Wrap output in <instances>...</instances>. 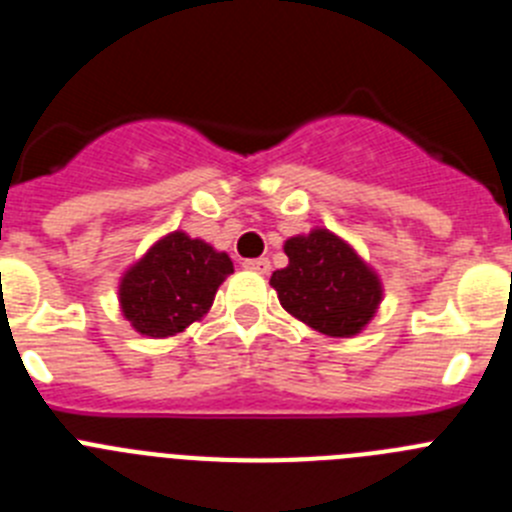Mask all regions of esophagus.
<instances>
[{
	"label": "esophagus",
	"mask_w": 512,
	"mask_h": 512,
	"mask_svg": "<svg viewBox=\"0 0 512 512\" xmlns=\"http://www.w3.org/2000/svg\"><path fill=\"white\" fill-rule=\"evenodd\" d=\"M246 269H251V271H256V274H269V259H251V261H246Z\"/></svg>",
	"instance_id": "1"
}]
</instances>
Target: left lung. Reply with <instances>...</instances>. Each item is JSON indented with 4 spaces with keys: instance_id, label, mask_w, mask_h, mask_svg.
Segmentation results:
<instances>
[{
    "instance_id": "obj_1",
    "label": "left lung",
    "mask_w": 512,
    "mask_h": 512,
    "mask_svg": "<svg viewBox=\"0 0 512 512\" xmlns=\"http://www.w3.org/2000/svg\"><path fill=\"white\" fill-rule=\"evenodd\" d=\"M289 264L271 274L279 302L292 318L330 338H351L372 323L382 279L341 235L312 228L284 241Z\"/></svg>"
}]
</instances>
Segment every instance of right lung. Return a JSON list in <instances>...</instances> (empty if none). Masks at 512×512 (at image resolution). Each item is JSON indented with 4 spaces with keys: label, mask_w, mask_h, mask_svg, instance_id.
Wrapping results in <instances>:
<instances>
[{
    "label": "right lung",
    "mask_w": 512,
    "mask_h": 512,
    "mask_svg": "<svg viewBox=\"0 0 512 512\" xmlns=\"http://www.w3.org/2000/svg\"><path fill=\"white\" fill-rule=\"evenodd\" d=\"M233 261L184 230L153 243L120 279V310L140 336L169 338L210 312Z\"/></svg>",
    "instance_id": "1"
}]
</instances>
